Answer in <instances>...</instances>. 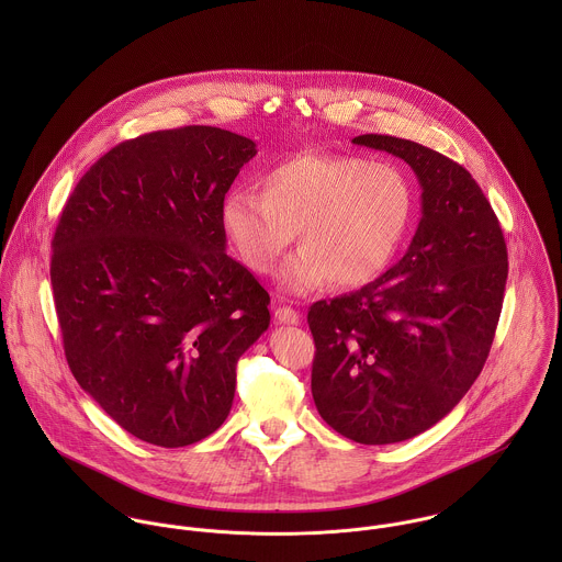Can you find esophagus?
Wrapping results in <instances>:
<instances>
[{
    "mask_svg": "<svg viewBox=\"0 0 562 562\" xmlns=\"http://www.w3.org/2000/svg\"><path fill=\"white\" fill-rule=\"evenodd\" d=\"M274 321L279 322V324H299L301 316H299V312L292 310V307H279V310L274 312Z\"/></svg>",
    "mask_w": 562,
    "mask_h": 562,
    "instance_id": "34e87169",
    "label": "esophagus"
}]
</instances>
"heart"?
Masks as SVG:
<instances>
[{
  "label": "heart",
  "mask_w": 562,
  "mask_h": 562,
  "mask_svg": "<svg viewBox=\"0 0 562 562\" xmlns=\"http://www.w3.org/2000/svg\"><path fill=\"white\" fill-rule=\"evenodd\" d=\"M415 214V188L394 161L303 151L259 177V192L236 188L218 212L223 236L241 263L268 274L296 238L301 248L279 270L288 294L330 281L361 288L396 259Z\"/></svg>",
  "instance_id": "obj_1"
}]
</instances>
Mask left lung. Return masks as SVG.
Wrapping results in <instances>:
<instances>
[{"label": "left lung", "mask_w": 562, "mask_h": 562, "mask_svg": "<svg viewBox=\"0 0 562 562\" xmlns=\"http://www.w3.org/2000/svg\"><path fill=\"white\" fill-rule=\"evenodd\" d=\"M352 143L413 168L422 218L385 274L310 307L312 394L333 430L385 446L435 426L479 379L502 312L508 252L497 216L461 164L396 136Z\"/></svg>", "instance_id": "obj_1"}]
</instances>
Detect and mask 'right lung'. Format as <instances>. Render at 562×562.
Masks as SVG:
<instances>
[{"mask_svg": "<svg viewBox=\"0 0 562 562\" xmlns=\"http://www.w3.org/2000/svg\"><path fill=\"white\" fill-rule=\"evenodd\" d=\"M250 138L207 125L125 140L94 161L52 240L65 355L130 435L181 448L227 419L270 296L232 259L218 212Z\"/></svg>", "mask_w": 562, "mask_h": 562, "instance_id": "add662e5", "label": "right lung"}]
</instances>
